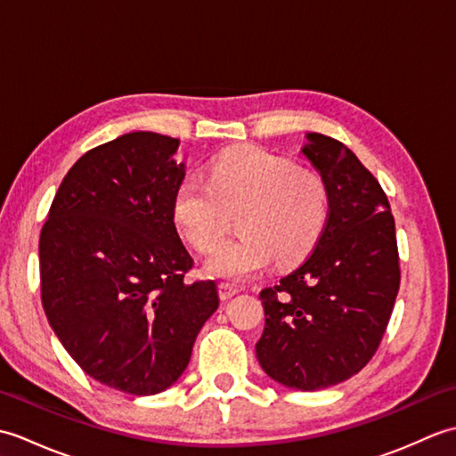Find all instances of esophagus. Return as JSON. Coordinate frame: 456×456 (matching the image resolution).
Returning <instances> with one entry per match:
<instances>
[{"mask_svg":"<svg viewBox=\"0 0 456 456\" xmlns=\"http://www.w3.org/2000/svg\"><path fill=\"white\" fill-rule=\"evenodd\" d=\"M217 289H219V297L221 299H231L235 294H239V288L233 286V284H229V282H221L217 286Z\"/></svg>","mask_w":456,"mask_h":456,"instance_id":"esophagus-1","label":"esophagus"}]
</instances>
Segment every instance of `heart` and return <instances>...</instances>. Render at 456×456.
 Wrapping results in <instances>:
<instances>
[{"label":"heart","mask_w":456,"mask_h":456,"mask_svg":"<svg viewBox=\"0 0 456 456\" xmlns=\"http://www.w3.org/2000/svg\"><path fill=\"white\" fill-rule=\"evenodd\" d=\"M331 193L322 174L247 149L219 157L209 182L186 178L174 191L172 216L180 233L200 253H211L224 236L226 213L241 211L244 235L213 253L206 273L225 280H247L270 265H292L323 235Z\"/></svg>","instance_id":"heart-1"}]
</instances>
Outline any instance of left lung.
I'll list each match as a JSON object with an SVG mask.
<instances>
[{
	"instance_id": "obj_1",
	"label": "left lung",
	"mask_w": 456,
	"mask_h": 456,
	"mask_svg": "<svg viewBox=\"0 0 456 456\" xmlns=\"http://www.w3.org/2000/svg\"><path fill=\"white\" fill-rule=\"evenodd\" d=\"M302 149L331 193L329 221L304 265L265 288L256 358L273 380L314 392L361 372L380 346L400 289L395 223L380 183L331 137Z\"/></svg>"
}]
</instances>
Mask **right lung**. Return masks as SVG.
Segmentation results:
<instances>
[{
  "label": "right lung",
  "mask_w": 456,
  "mask_h": 456,
  "mask_svg": "<svg viewBox=\"0 0 456 456\" xmlns=\"http://www.w3.org/2000/svg\"><path fill=\"white\" fill-rule=\"evenodd\" d=\"M178 139L121 134L68 170L38 239L48 323L82 370L113 390L152 395L186 370L217 286L186 284L193 258L172 216L186 167Z\"/></svg>",
  "instance_id": "obj_1"
}]
</instances>
